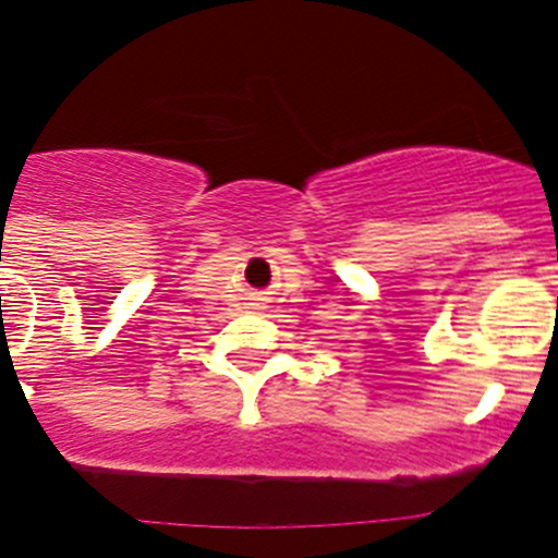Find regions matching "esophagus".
I'll return each mask as SVG.
<instances>
[{
    "label": "esophagus",
    "instance_id": "1",
    "mask_svg": "<svg viewBox=\"0 0 558 558\" xmlns=\"http://www.w3.org/2000/svg\"><path fill=\"white\" fill-rule=\"evenodd\" d=\"M247 300H251V305H264V296L258 294V291H256V294H251V296H247Z\"/></svg>",
    "mask_w": 558,
    "mask_h": 558
}]
</instances>
